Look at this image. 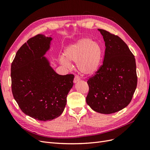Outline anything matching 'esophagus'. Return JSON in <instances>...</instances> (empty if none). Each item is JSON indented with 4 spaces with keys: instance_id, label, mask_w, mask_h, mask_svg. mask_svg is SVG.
<instances>
[{
    "instance_id": "esophagus-1",
    "label": "esophagus",
    "mask_w": 150,
    "mask_h": 150,
    "mask_svg": "<svg viewBox=\"0 0 150 150\" xmlns=\"http://www.w3.org/2000/svg\"><path fill=\"white\" fill-rule=\"evenodd\" d=\"M79 81H80V78H79V77L78 76H75V77H74V81H73L74 83H78V82H79Z\"/></svg>"
}]
</instances>
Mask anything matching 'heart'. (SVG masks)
I'll return each instance as SVG.
<instances>
[{"label":"heart","mask_w":150,"mask_h":150,"mask_svg":"<svg viewBox=\"0 0 150 150\" xmlns=\"http://www.w3.org/2000/svg\"><path fill=\"white\" fill-rule=\"evenodd\" d=\"M103 59V49L98 43L89 38H83L66 47L64 57L59 62L65 67L71 66L70 61L76 62L81 74L91 76L98 71Z\"/></svg>","instance_id":"b5f03b06"}]
</instances>
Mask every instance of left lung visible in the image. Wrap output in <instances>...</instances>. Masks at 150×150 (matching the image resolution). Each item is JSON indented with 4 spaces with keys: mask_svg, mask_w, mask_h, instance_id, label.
Listing matches in <instances>:
<instances>
[{
    "mask_svg": "<svg viewBox=\"0 0 150 150\" xmlns=\"http://www.w3.org/2000/svg\"><path fill=\"white\" fill-rule=\"evenodd\" d=\"M105 42L103 65L88 81L86 103L94 111L111 114L128 105L137 86L135 58L117 35L98 29Z\"/></svg>",
    "mask_w": 150,
    "mask_h": 150,
    "instance_id": "8db88e82",
    "label": "left lung"
}]
</instances>
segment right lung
<instances>
[{"mask_svg":"<svg viewBox=\"0 0 150 150\" xmlns=\"http://www.w3.org/2000/svg\"><path fill=\"white\" fill-rule=\"evenodd\" d=\"M51 37L38 34L18 50L11 64L12 91L22 111L34 119L46 121L59 116L73 86V74L59 75L44 55Z\"/></svg>","mask_w":150,"mask_h":150,"instance_id":"add662e5","label":"right lung"}]
</instances>
